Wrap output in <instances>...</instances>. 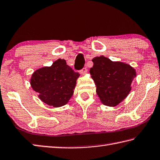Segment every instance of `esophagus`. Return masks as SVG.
Segmentation results:
<instances>
[{
  "label": "esophagus",
  "mask_w": 160,
  "mask_h": 160,
  "mask_svg": "<svg viewBox=\"0 0 160 160\" xmlns=\"http://www.w3.org/2000/svg\"><path fill=\"white\" fill-rule=\"evenodd\" d=\"M87 72H88V68H87L86 67H84V68H82L81 69V70L80 71V73L84 75V74H85Z\"/></svg>",
  "instance_id": "obj_1"
}]
</instances>
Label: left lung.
Masks as SVG:
<instances>
[{
	"instance_id": "left-lung-1",
	"label": "left lung",
	"mask_w": 160,
	"mask_h": 160,
	"mask_svg": "<svg viewBox=\"0 0 160 160\" xmlns=\"http://www.w3.org/2000/svg\"><path fill=\"white\" fill-rule=\"evenodd\" d=\"M92 62L94 65L89 72L101 101L108 106H117L130 92L135 70L128 64L113 62L103 56L95 57Z\"/></svg>"
}]
</instances>
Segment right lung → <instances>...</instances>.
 <instances>
[{
	"label": "right lung",
	"instance_id": "add662e5",
	"mask_svg": "<svg viewBox=\"0 0 160 160\" xmlns=\"http://www.w3.org/2000/svg\"><path fill=\"white\" fill-rule=\"evenodd\" d=\"M79 72L66 64L64 59H58L50 67H43L32 75L31 85L39 93V98L49 106L60 107L68 103L73 94Z\"/></svg>",
	"mask_w": 160,
	"mask_h": 160
}]
</instances>
